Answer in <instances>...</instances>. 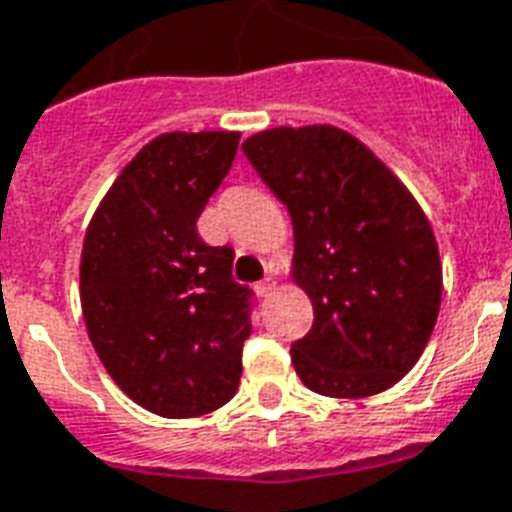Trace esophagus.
I'll return each mask as SVG.
<instances>
[{
  "instance_id": "1",
  "label": "esophagus",
  "mask_w": 512,
  "mask_h": 512,
  "mask_svg": "<svg viewBox=\"0 0 512 512\" xmlns=\"http://www.w3.org/2000/svg\"><path fill=\"white\" fill-rule=\"evenodd\" d=\"M255 289H257V294H260V297H268V294L273 292V289H276V281H273V278H270V276H265L263 281H260V284L255 286Z\"/></svg>"
}]
</instances>
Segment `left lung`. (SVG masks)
Wrapping results in <instances>:
<instances>
[{
    "label": "left lung",
    "instance_id": "left-lung-1",
    "mask_svg": "<svg viewBox=\"0 0 512 512\" xmlns=\"http://www.w3.org/2000/svg\"><path fill=\"white\" fill-rule=\"evenodd\" d=\"M244 155L294 223V278L313 328L292 344L307 389L371 397L405 376L434 331L442 265L434 231L392 170L334 126L273 128Z\"/></svg>",
    "mask_w": 512,
    "mask_h": 512
}]
</instances>
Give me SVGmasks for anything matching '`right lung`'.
<instances>
[{
	"label": "right lung",
	"instance_id": "add662e5",
	"mask_svg": "<svg viewBox=\"0 0 512 512\" xmlns=\"http://www.w3.org/2000/svg\"><path fill=\"white\" fill-rule=\"evenodd\" d=\"M239 134H162L128 162L83 239L89 339L123 392L162 418L226 405L242 378L257 297L231 276L234 249L197 220L234 165Z\"/></svg>",
	"mask_w": 512,
	"mask_h": 512
}]
</instances>
